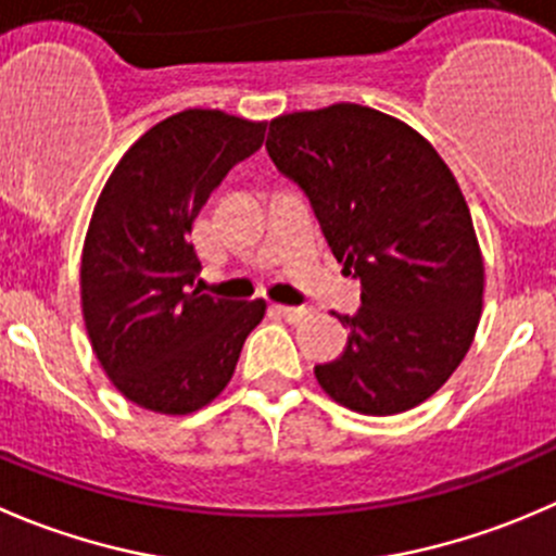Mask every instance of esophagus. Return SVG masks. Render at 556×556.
Segmentation results:
<instances>
[{
    "mask_svg": "<svg viewBox=\"0 0 556 556\" xmlns=\"http://www.w3.org/2000/svg\"><path fill=\"white\" fill-rule=\"evenodd\" d=\"M279 315L285 317L288 323H293V326H299V323H304L306 317H312V306H277Z\"/></svg>",
    "mask_w": 556,
    "mask_h": 556,
    "instance_id": "1",
    "label": "esophagus"
}]
</instances>
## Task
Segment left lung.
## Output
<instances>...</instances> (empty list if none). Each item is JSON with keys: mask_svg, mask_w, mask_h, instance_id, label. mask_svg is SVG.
Listing matches in <instances>:
<instances>
[{"mask_svg": "<svg viewBox=\"0 0 556 556\" xmlns=\"http://www.w3.org/2000/svg\"><path fill=\"white\" fill-rule=\"evenodd\" d=\"M266 152L361 282V309L337 315L348 348L317 382L364 415L421 404L481 320L483 261L454 174L413 127L355 102L274 118Z\"/></svg>", "mask_w": 556, "mask_h": 556, "instance_id": "8db88e82", "label": "left lung"}]
</instances>
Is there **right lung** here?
Returning a JSON list of instances; mask_svg holds the SVG:
<instances>
[{
	"label": "right lung",
	"mask_w": 556,
	"mask_h": 556,
	"mask_svg": "<svg viewBox=\"0 0 556 556\" xmlns=\"http://www.w3.org/2000/svg\"><path fill=\"white\" fill-rule=\"evenodd\" d=\"M266 122L190 108L154 124L105 181L80 261V304L97 361L141 407L187 415L223 393L266 301L195 288L192 225Z\"/></svg>",
	"instance_id": "right-lung-1"
}]
</instances>
